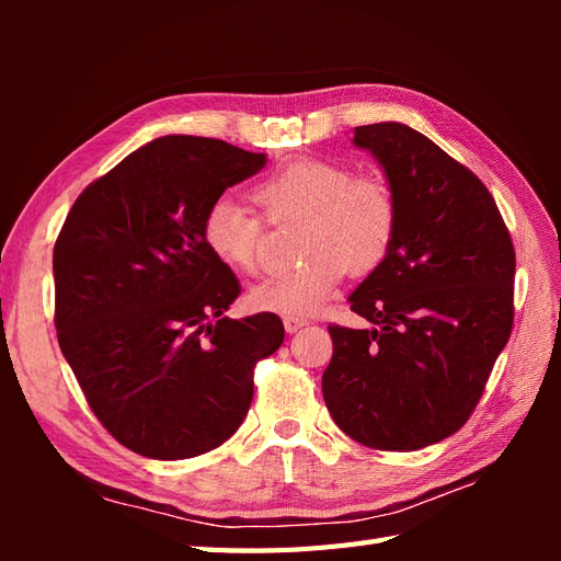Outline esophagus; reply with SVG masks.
Wrapping results in <instances>:
<instances>
[{"label":"esophagus","instance_id":"obj_1","mask_svg":"<svg viewBox=\"0 0 561 561\" xmlns=\"http://www.w3.org/2000/svg\"><path fill=\"white\" fill-rule=\"evenodd\" d=\"M304 325H308L306 318H296V316L284 318V330H287L289 335H294V332H299Z\"/></svg>","mask_w":561,"mask_h":561}]
</instances>
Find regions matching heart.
Segmentation results:
<instances>
[{
	"mask_svg": "<svg viewBox=\"0 0 561 561\" xmlns=\"http://www.w3.org/2000/svg\"><path fill=\"white\" fill-rule=\"evenodd\" d=\"M272 221L304 217L294 270L272 274L250 289L260 311L308 316L318 311L347 270L368 274L390 253L398 231V199L376 175H354L347 165L301 157L274 169L255 187ZM209 253L238 272L260 262L262 219L233 197H217L202 219Z\"/></svg>",
	"mask_w": 561,
	"mask_h": 561,
	"instance_id": "1",
	"label": "heart"
}]
</instances>
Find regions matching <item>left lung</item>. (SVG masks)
<instances>
[{"label": "left lung", "mask_w": 561, "mask_h": 561, "mask_svg": "<svg viewBox=\"0 0 561 561\" xmlns=\"http://www.w3.org/2000/svg\"><path fill=\"white\" fill-rule=\"evenodd\" d=\"M398 199L386 260L350 296L371 328L330 325L323 398L344 434L378 450L438 444L468 422L514 328L516 253L494 197L402 123L354 129Z\"/></svg>", "instance_id": "8db88e82"}]
</instances>
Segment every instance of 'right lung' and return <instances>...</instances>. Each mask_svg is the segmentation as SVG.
<instances>
[{
  "label": "right lung",
  "mask_w": 561,
  "mask_h": 561,
  "mask_svg": "<svg viewBox=\"0 0 561 561\" xmlns=\"http://www.w3.org/2000/svg\"><path fill=\"white\" fill-rule=\"evenodd\" d=\"M265 163L221 139L159 137L83 190L57 236L59 350L99 422L139 456L195 458L231 438L255 364L284 340L274 313L224 316L241 284L202 238L211 202Z\"/></svg>",
  "instance_id": "right-lung-1"
}]
</instances>
